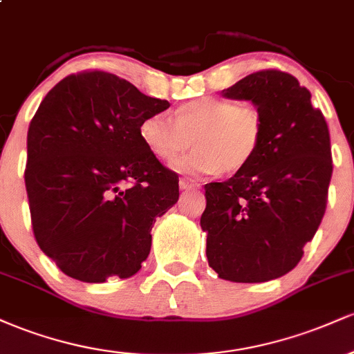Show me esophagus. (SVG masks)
<instances>
[{
	"label": "esophagus",
	"mask_w": 354,
	"mask_h": 354,
	"mask_svg": "<svg viewBox=\"0 0 354 354\" xmlns=\"http://www.w3.org/2000/svg\"><path fill=\"white\" fill-rule=\"evenodd\" d=\"M180 188L181 189H194V188H200V185H198L196 181L188 180V178H181V180H180Z\"/></svg>",
	"instance_id": "esophagus-1"
}]
</instances>
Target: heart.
<instances>
[{
    "instance_id": "heart-1",
    "label": "heart",
    "mask_w": 354,
    "mask_h": 354,
    "mask_svg": "<svg viewBox=\"0 0 354 354\" xmlns=\"http://www.w3.org/2000/svg\"><path fill=\"white\" fill-rule=\"evenodd\" d=\"M263 116L253 104L228 98H196L173 111V121L160 115L145 116L140 138L160 161H174L194 143L180 171L216 174L238 173L258 154L263 143Z\"/></svg>"
}]
</instances>
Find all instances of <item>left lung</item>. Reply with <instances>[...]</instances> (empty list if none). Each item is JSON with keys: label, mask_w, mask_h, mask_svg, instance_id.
I'll list each match as a JSON object with an SVG mask.
<instances>
[{"label": "left lung", "mask_w": 354, "mask_h": 354, "mask_svg": "<svg viewBox=\"0 0 354 354\" xmlns=\"http://www.w3.org/2000/svg\"><path fill=\"white\" fill-rule=\"evenodd\" d=\"M223 96L253 101L265 133L245 169L205 185L206 256L221 279L270 281L298 265L324 216L333 174L330 129L311 93L290 73H251Z\"/></svg>", "instance_id": "obj_1"}]
</instances>
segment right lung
<instances>
[{"mask_svg":"<svg viewBox=\"0 0 354 354\" xmlns=\"http://www.w3.org/2000/svg\"><path fill=\"white\" fill-rule=\"evenodd\" d=\"M168 108L100 70L66 76L44 96L28 129L24 185L36 243L64 274L129 278L148 258L180 180L146 149L140 123Z\"/></svg>","mask_w":354,"mask_h":354,"instance_id":"add662e5","label":"right lung"}]
</instances>
